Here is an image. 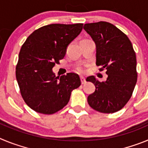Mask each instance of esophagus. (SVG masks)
<instances>
[{"mask_svg":"<svg viewBox=\"0 0 148 148\" xmlns=\"http://www.w3.org/2000/svg\"><path fill=\"white\" fill-rule=\"evenodd\" d=\"M81 81H82V84H84L86 83V79L83 76H81Z\"/></svg>","mask_w":148,"mask_h":148,"instance_id":"esophagus-1","label":"esophagus"}]
</instances>
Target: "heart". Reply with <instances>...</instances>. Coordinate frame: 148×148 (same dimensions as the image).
<instances>
[{"instance_id": "1", "label": "heart", "mask_w": 148, "mask_h": 148, "mask_svg": "<svg viewBox=\"0 0 148 148\" xmlns=\"http://www.w3.org/2000/svg\"><path fill=\"white\" fill-rule=\"evenodd\" d=\"M77 72H78L79 73H84L85 72V69H84V66H78L76 67Z\"/></svg>"}]
</instances>
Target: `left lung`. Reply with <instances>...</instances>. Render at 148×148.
Here are the masks:
<instances>
[{
    "label": "left lung",
    "instance_id": "1",
    "mask_svg": "<svg viewBox=\"0 0 148 148\" xmlns=\"http://www.w3.org/2000/svg\"><path fill=\"white\" fill-rule=\"evenodd\" d=\"M84 29L96 44V65L106 70V82L87 78L95 90L87 97L89 105L103 113L120 110L131 98L137 82L136 57L131 41L119 29L108 22L86 23Z\"/></svg>",
    "mask_w": 148,
    "mask_h": 148
}]
</instances>
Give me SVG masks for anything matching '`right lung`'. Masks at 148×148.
<instances>
[{"label": "right lung", "mask_w": 148, "mask_h": 148, "mask_svg": "<svg viewBox=\"0 0 148 148\" xmlns=\"http://www.w3.org/2000/svg\"><path fill=\"white\" fill-rule=\"evenodd\" d=\"M83 23H53L35 30L22 45L16 65V79L26 104L35 112L57 113L67 104L79 75L56 77L52 72L64 58L68 44L82 32Z\"/></svg>", "instance_id": "right-lung-1"}]
</instances>
